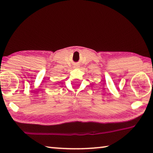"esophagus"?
Masks as SVG:
<instances>
[{
	"mask_svg": "<svg viewBox=\"0 0 153 153\" xmlns=\"http://www.w3.org/2000/svg\"><path fill=\"white\" fill-rule=\"evenodd\" d=\"M79 66H78V65H76V66H74V68H79Z\"/></svg>",
	"mask_w": 153,
	"mask_h": 153,
	"instance_id": "34e87169",
	"label": "esophagus"
}]
</instances>
